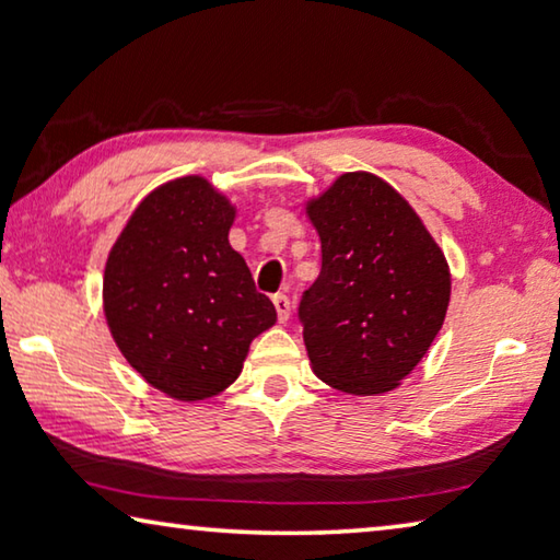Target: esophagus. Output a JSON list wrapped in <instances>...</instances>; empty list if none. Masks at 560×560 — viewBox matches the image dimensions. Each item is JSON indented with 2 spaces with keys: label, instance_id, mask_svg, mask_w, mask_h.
<instances>
[{
  "label": "esophagus",
  "instance_id": "esophagus-1",
  "mask_svg": "<svg viewBox=\"0 0 560 560\" xmlns=\"http://www.w3.org/2000/svg\"><path fill=\"white\" fill-rule=\"evenodd\" d=\"M273 306H277V316H279L281 324H287L289 316H291V301H289L287 293H277V296H273Z\"/></svg>",
  "mask_w": 560,
  "mask_h": 560
}]
</instances>
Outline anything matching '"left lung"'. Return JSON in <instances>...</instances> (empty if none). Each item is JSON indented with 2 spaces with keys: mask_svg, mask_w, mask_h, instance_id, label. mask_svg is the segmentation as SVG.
Instances as JSON below:
<instances>
[{
  "mask_svg": "<svg viewBox=\"0 0 560 560\" xmlns=\"http://www.w3.org/2000/svg\"><path fill=\"white\" fill-rule=\"evenodd\" d=\"M320 273L303 291V343L320 381L350 395L400 385L450 306V267L417 212L385 179L346 173L306 205Z\"/></svg>",
  "mask_w": 560,
  "mask_h": 560,
  "instance_id": "left-lung-1",
  "label": "left lung"
}]
</instances>
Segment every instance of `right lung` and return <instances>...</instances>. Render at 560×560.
I'll list each match as a JSON object with an SVG mask.
<instances>
[{
	"label": "right lung",
	"instance_id": "1",
	"mask_svg": "<svg viewBox=\"0 0 560 560\" xmlns=\"http://www.w3.org/2000/svg\"><path fill=\"white\" fill-rule=\"evenodd\" d=\"M236 210L200 175L150 192L113 244L103 311L120 353L175 400L220 395L277 308L230 246Z\"/></svg>",
	"mask_w": 560,
	"mask_h": 560
}]
</instances>
